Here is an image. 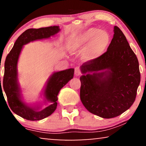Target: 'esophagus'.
<instances>
[{
  "mask_svg": "<svg viewBox=\"0 0 146 146\" xmlns=\"http://www.w3.org/2000/svg\"><path fill=\"white\" fill-rule=\"evenodd\" d=\"M75 74L76 76H79V75H81V70H80L79 67H76L75 68Z\"/></svg>",
  "mask_w": 146,
  "mask_h": 146,
  "instance_id": "34e87169",
  "label": "esophagus"
}]
</instances>
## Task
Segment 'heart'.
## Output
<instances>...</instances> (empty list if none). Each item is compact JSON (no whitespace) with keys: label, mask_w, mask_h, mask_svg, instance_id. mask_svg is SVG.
<instances>
[{"label":"heart","mask_w":146,"mask_h":146,"mask_svg":"<svg viewBox=\"0 0 146 146\" xmlns=\"http://www.w3.org/2000/svg\"><path fill=\"white\" fill-rule=\"evenodd\" d=\"M110 44V36L105 31L95 28H89L81 32L73 40L76 48H87V57L93 59L101 55Z\"/></svg>","instance_id":"obj_1"}]
</instances>
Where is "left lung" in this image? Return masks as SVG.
I'll return each mask as SVG.
<instances>
[{
  "mask_svg": "<svg viewBox=\"0 0 146 146\" xmlns=\"http://www.w3.org/2000/svg\"><path fill=\"white\" fill-rule=\"evenodd\" d=\"M107 51L81 67L80 98L92 114L112 118L132 105L140 83L139 63L126 36L114 28Z\"/></svg>",
  "mask_w": 146,
  "mask_h": 146,
  "instance_id": "obj_1",
  "label": "left lung"
}]
</instances>
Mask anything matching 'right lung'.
<instances>
[{
    "label": "right lung",
    "mask_w": 146,
    "mask_h": 146,
    "mask_svg": "<svg viewBox=\"0 0 146 146\" xmlns=\"http://www.w3.org/2000/svg\"><path fill=\"white\" fill-rule=\"evenodd\" d=\"M59 31L60 29L57 26L26 30L18 37L6 58L3 77L4 91L11 110L26 120H40L50 116L57 108L59 91L73 77L74 69L72 68L55 72L50 76L45 88L44 96L46 100L52 102V104L44 109H41L40 106L31 107L22 101L18 82L17 64L23 46L32 41L50 38ZM0 88L2 89L1 84Z\"/></svg>",
    "instance_id": "1"
}]
</instances>
